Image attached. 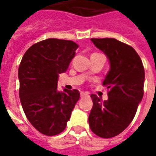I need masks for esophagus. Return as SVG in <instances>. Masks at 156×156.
Here are the masks:
<instances>
[{"label":"esophagus","mask_w":156,"mask_h":156,"mask_svg":"<svg viewBox=\"0 0 156 156\" xmlns=\"http://www.w3.org/2000/svg\"><path fill=\"white\" fill-rule=\"evenodd\" d=\"M89 94L87 92H81V97H85V96H88Z\"/></svg>","instance_id":"34e87169"}]
</instances>
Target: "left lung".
Masks as SVG:
<instances>
[{
    "label": "left lung",
    "instance_id": "obj_1",
    "mask_svg": "<svg viewBox=\"0 0 156 156\" xmlns=\"http://www.w3.org/2000/svg\"><path fill=\"white\" fill-rule=\"evenodd\" d=\"M92 42L109 60L110 69L103 85L109 89L107 101L91 94L93 108L88 123L94 134L112 138L133 121L143 97L145 72L139 55L131 46L114 38H92Z\"/></svg>",
    "mask_w": 156,
    "mask_h": 156
}]
</instances>
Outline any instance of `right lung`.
I'll return each mask as SVG.
<instances>
[{
	"instance_id": "1",
	"label": "right lung",
	"mask_w": 156,
	"mask_h": 156,
	"mask_svg": "<svg viewBox=\"0 0 156 156\" xmlns=\"http://www.w3.org/2000/svg\"><path fill=\"white\" fill-rule=\"evenodd\" d=\"M78 47L72 41L50 38L31 46L21 59V106L29 122L43 135L62 133L80 98L77 89H57L59 74L67 71Z\"/></svg>"
}]
</instances>
